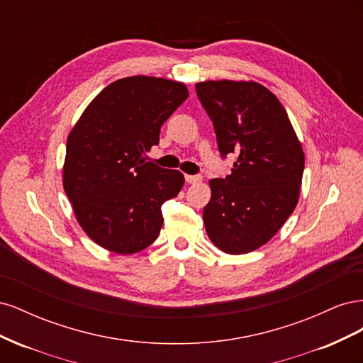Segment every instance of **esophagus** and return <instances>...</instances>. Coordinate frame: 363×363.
<instances>
[{
    "instance_id": "esophagus-1",
    "label": "esophagus",
    "mask_w": 363,
    "mask_h": 363,
    "mask_svg": "<svg viewBox=\"0 0 363 363\" xmlns=\"http://www.w3.org/2000/svg\"><path fill=\"white\" fill-rule=\"evenodd\" d=\"M184 180L191 184H195V183H200L203 180V177L201 175H184Z\"/></svg>"
}]
</instances>
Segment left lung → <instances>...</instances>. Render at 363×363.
<instances>
[{"label":"left lung","instance_id":"obj_1","mask_svg":"<svg viewBox=\"0 0 363 363\" xmlns=\"http://www.w3.org/2000/svg\"><path fill=\"white\" fill-rule=\"evenodd\" d=\"M196 95L212 119L221 157L238 156L225 179L211 180L206 232L228 255L267 244L298 203L304 155L277 96L255 82H203Z\"/></svg>","mask_w":363,"mask_h":363}]
</instances>
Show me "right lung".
Returning <instances> with one entry per match:
<instances>
[{"mask_svg": "<svg viewBox=\"0 0 363 363\" xmlns=\"http://www.w3.org/2000/svg\"><path fill=\"white\" fill-rule=\"evenodd\" d=\"M188 96L179 82L127 77L104 87L71 130L63 188L77 221L98 245L133 255L157 239L162 204L179 195L184 177L144 155Z\"/></svg>", "mask_w": 363, "mask_h": 363, "instance_id": "add662e5", "label": "right lung"}]
</instances>
